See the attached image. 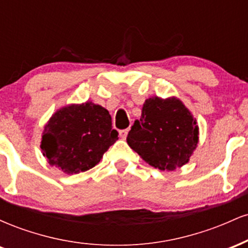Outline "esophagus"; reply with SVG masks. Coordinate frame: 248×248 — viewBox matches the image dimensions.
Masks as SVG:
<instances>
[{
	"instance_id": "34e87169",
	"label": "esophagus",
	"mask_w": 248,
	"mask_h": 248,
	"mask_svg": "<svg viewBox=\"0 0 248 248\" xmlns=\"http://www.w3.org/2000/svg\"><path fill=\"white\" fill-rule=\"evenodd\" d=\"M128 132H129V128H127V129H121L120 132H119V135H120L121 139H126Z\"/></svg>"
}]
</instances>
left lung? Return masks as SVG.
I'll use <instances>...</instances> for the list:
<instances>
[{"label":"left lung","mask_w":248,"mask_h":248,"mask_svg":"<svg viewBox=\"0 0 248 248\" xmlns=\"http://www.w3.org/2000/svg\"><path fill=\"white\" fill-rule=\"evenodd\" d=\"M127 143L149 166L172 171L187 163L197 147V122L178 99L154 96L144 102Z\"/></svg>","instance_id":"1"}]
</instances>
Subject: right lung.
Returning a JSON list of instances; mask_svg holds the SVG:
<instances>
[{
  "label": "right lung",
  "instance_id": "1",
  "mask_svg": "<svg viewBox=\"0 0 248 248\" xmlns=\"http://www.w3.org/2000/svg\"><path fill=\"white\" fill-rule=\"evenodd\" d=\"M118 139L108 110L85 102L62 108L51 116L41 148L51 166L72 175L98 164Z\"/></svg>",
  "mask_w": 248,
  "mask_h": 248
}]
</instances>
